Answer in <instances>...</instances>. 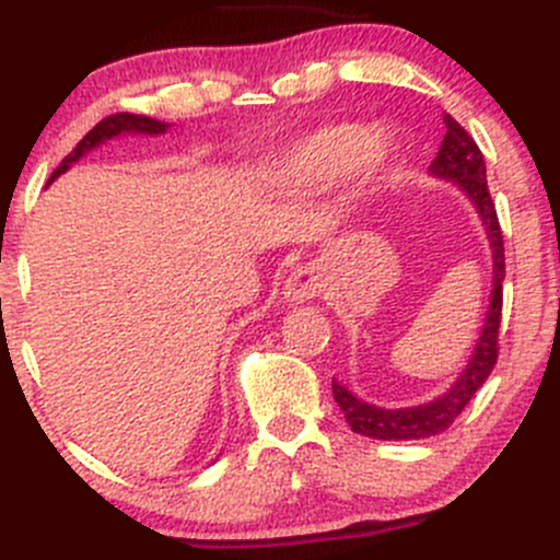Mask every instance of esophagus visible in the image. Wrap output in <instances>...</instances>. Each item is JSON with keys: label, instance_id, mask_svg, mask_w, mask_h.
I'll list each match as a JSON object with an SVG mask.
<instances>
[{"label": "esophagus", "instance_id": "obj_1", "mask_svg": "<svg viewBox=\"0 0 560 560\" xmlns=\"http://www.w3.org/2000/svg\"><path fill=\"white\" fill-rule=\"evenodd\" d=\"M322 287H325V279H322L319 265L305 262L292 268V273L287 276L284 295L287 300H292V303H305V300L319 295Z\"/></svg>", "mask_w": 560, "mask_h": 560}]
</instances>
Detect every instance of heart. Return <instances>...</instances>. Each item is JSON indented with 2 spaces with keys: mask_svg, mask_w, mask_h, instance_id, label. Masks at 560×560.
I'll list each match as a JSON object with an SVG mask.
<instances>
[{
  "mask_svg": "<svg viewBox=\"0 0 560 560\" xmlns=\"http://www.w3.org/2000/svg\"><path fill=\"white\" fill-rule=\"evenodd\" d=\"M364 158H381V147L373 144L368 128L329 126L300 141L287 158V172L303 185H327L357 168Z\"/></svg>",
  "mask_w": 560,
  "mask_h": 560,
  "instance_id": "heart-1",
  "label": "heart"
}]
</instances>
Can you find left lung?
<instances>
[{
	"label": "left lung",
	"instance_id": "8db88e82",
	"mask_svg": "<svg viewBox=\"0 0 560 560\" xmlns=\"http://www.w3.org/2000/svg\"><path fill=\"white\" fill-rule=\"evenodd\" d=\"M445 137L440 144L438 158L432 161V174L453 179L469 198L478 206L482 225L488 231L493 252V292H491V308L486 314V325H482L480 340L475 346V354L469 359L467 370L462 378L451 386L448 394H443L434 402L419 405V408L405 410H384L375 405L357 399L349 388L332 384L335 402L343 410L346 421L357 434L373 440H421L432 438V434L445 432L453 421L462 416L475 392L486 384L491 375L493 364L499 359V325H502V281H504V238L502 225H499L497 206H493L491 192H488L486 182V161H482L480 147L475 139L464 131L462 122L453 120L451 115L443 117Z\"/></svg>",
	"mask_w": 560,
	"mask_h": 560
}]
</instances>
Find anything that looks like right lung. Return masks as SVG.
Returning <instances> with one entry per match:
<instances>
[{
	"mask_svg": "<svg viewBox=\"0 0 560 560\" xmlns=\"http://www.w3.org/2000/svg\"><path fill=\"white\" fill-rule=\"evenodd\" d=\"M166 122H161V120H152V117H147V115H133V112H117V115H109V117H104L102 122H96V126L91 128V131L85 133V137H82L80 141H78V147H74L72 152H69L67 158H63L61 161V166L56 168V172L50 174V182L56 179L58 174H63L67 172L69 166H72L74 161H78V158H82V152H88V150H93V147L96 144H102L104 139H112V137H117V133H122V131H139V133H163L166 131Z\"/></svg>",
	"mask_w": 560,
	"mask_h": 560,
	"instance_id": "right-lung-1",
	"label": "right lung"
}]
</instances>
